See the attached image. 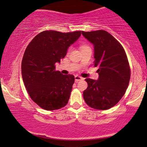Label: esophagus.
Returning a JSON list of instances; mask_svg holds the SVG:
<instances>
[{
	"label": "esophagus",
	"instance_id": "esophagus-1",
	"mask_svg": "<svg viewBox=\"0 0 147 147\" xmlns=\"http://www.w3.org/2000/svg\"><path fill=\"white\" fill-rule=\"evenodd\" d=\"M84 80V78H82V77H80V76H75V81H76V82H78L80 81V80Z\"/></svg>",
	"mask_w": 147,
	"mask_h": 147
}]
</instances>
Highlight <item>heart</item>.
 <instances>
[{"label":"heart","mask_w":147,"mask_h":147,"mask_svg":"<svg viewBox=\"0 0 147 147\" xmlns=\"http://www.w3.org/2000/svg\"><path fill=\"white\" fill-rule=\"evenodd\" d=\"M86 47V46H83V47Z\"/></svg>","instance_id":"heart-1"}]
</instances>
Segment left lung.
<instances>
[{
  "label": "left lung",
  "mask_w": 147,
  "mask_h": 147,
  "mask_svg": "<svg viewBox=\"0 0 147 147\" xmlns=\"http://www.w3.org/2000/svg\"><path fill=\"white\" fill-rule=\"evenodd\" d=\"M82 33L94 45V66L99 67L98 80H85L88 88L83 92L84 99L94 109H110L120 101L129 84L130 69L127 56L121 44L107 31Z\"/></svg>",
  "instance_id": "obj_1"
}]
</instances>
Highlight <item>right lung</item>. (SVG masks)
I'll list each match as a JSON object with an SVG mask.
<instances>
[{"instance_id": "right-lung-1", "label": "right lung", "mask_w": 147, "mask_h": 147, "mask_svg": "<svg viewBox=\"0 0 147 147\" xmlns=\"http://www.w3.org/2000/svg\"><path fill=\"white\" fill-rule=\"evenodd\" d=\"M81 31H45L36 35L26 48L21 64L22 78L33 102L46 110L65 106L69 101L75 78L55 70L69 47Z\"/></svg>"}]
</instances>
